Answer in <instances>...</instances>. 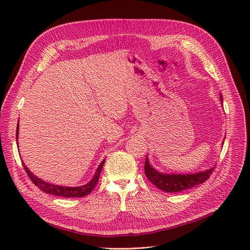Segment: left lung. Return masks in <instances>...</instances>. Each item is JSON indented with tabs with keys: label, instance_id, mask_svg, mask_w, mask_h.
I'll return each instance as SVG.
<instances>
[{
	"label": "left lung",
	"instance_id": "1",
	"mask_svg": "<svg viewBox=\"0 0 250 250\" xmlns=\"http://www.w3.org/2000/svg\"><path fill=\"white\" fill-rule=\"evenodd\" d=\"M221 100L222 97H221ZM214 168L207 170L205 172H200L195 174H162L159 173L150 165L148 158L145 161V174L147 178L153 185L161 190L167 192H178L187 190L193 187L201 185L207 181L208 177L212 175Z\"/></svg>",
	"mask_w": 250,
	"mask_h": 250
}]
</instances>
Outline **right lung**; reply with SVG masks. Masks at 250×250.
Instances as JSON below:
<instances>
[{
  "label": "right lung",
  "instance_id": "obj_1",
  "mask_svg": "<svg viewBox=\"0 0 250 250\" xmlns=\"http://www.w3.org/2000/svg\"><path fill=\"white\" fill-rule=\"evenodd\" d=\"M18 130H19V124L17 125V130H16V140L17 141H18ZM104 162H105V160H103L100 163L98 169L96 170V173H95L94 177L91 179V181L89 183H87V185H84L82 187H77V188H65V187H59L56 185H50V183H47L42 179L37 178L35 175H33L32 172H30V170L25 166L23 161H22V165L25 169L26 173H27L28 177L31 179V181L43 192L54 194V195H59V196H63V198H81V196L88 195L92 190H93V188L97 185Z\"/></svg>",
  "mask_w": 250,
  "mask_h": 250
}]
</instances>
